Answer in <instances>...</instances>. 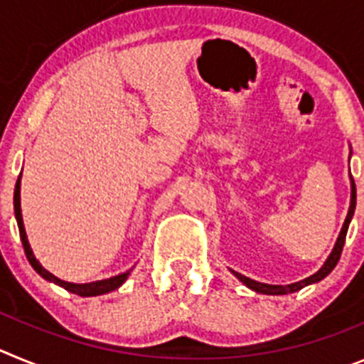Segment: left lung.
<instances>
[{
    "label": "left lung",
    "instance_id": "8db88e82",
    "mask_svg": "<svg viewBox=\"0 0 364 364\" xmlns=\"http://www.w3.org/2000/svg\"><path fill=\"white\" fill-rule=\"evenodd\" d=\"M353 211H355V182H353V178H352V200H350V210H348V215H346L345 224H343V230H341V233H339V239H337L336 247H333V252L330 253V257H328V260H326V262H324L323 268H321L317 273H314L311 277L304 279V281H301V282H295V284L273 286V284H262V282L252 281V279L244 277V275H240V273H237V272H233V273H235V275H237V279H239V281H242L244 284L247 286V288H252V290L259 291V294H266V295L294 294V291L301 290V288H304V286L311 284V282L321 281V279L326 277L328 273L332 272V269L336 268L337 262H339L341 253H343V246H345V240H346V231H348L350 220H352V217H353Z\"/></svg>",
    "mask_w": 364,
    "mask_h": 364
}]
</instances>
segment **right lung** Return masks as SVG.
Wrapping results in <instances>:
<instances>
[{
  "mask_svg": "<svg viewBox=\"0 0 364 364\" xmlns=\"http://www.w3.org/2000/svg\"><path fill=\"white\" fill-rule=\"evenodd\" d=\"M14 213H16V220H18L19 237H21V242H23L25 255H27V259H28V262H31L32 268L36 269L41 277L47 279V281H50V282H54V284L62 286V288H65V290L70 291V294H76V295H80V297H92V295L109 294V291L120 288V286L124 284L125 279H127V275H129V272H125V273H120V275H117V277L105 279V281L89 282V284H73V282H65V281H62V279L54 277L53 273L47 272V269H45L43 266L38 262L36 257H34V253H32V250H31V244H28V240H27V233H25V228H23V218H21V208H19V178H18V182H16V189H14Z\"/></svg>",
  "mask_w": 364,
  "mask_h": 364,
  "instance_id": "add662e5",
  "label": "right lung"
}]
</instances>
